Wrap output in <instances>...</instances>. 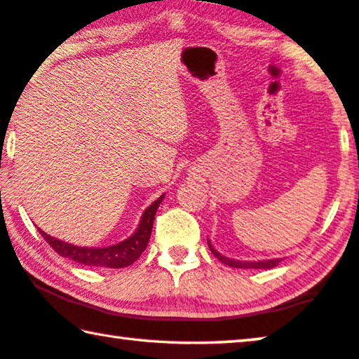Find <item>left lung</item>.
I'll return each mask as SVG.
<instances>
[{"label": "left lung", "mask_w": 359, "mask_h": 359, "mask_svg": "<svg viewBox=\"0 0 359 359\" xmlns=\"http://www.w3.org/2000/svg\"><path fill=\"white\" fill-rule=\"evenodd\" d=\"M208 244L210 252L215 255V257L222 261L223 264L231 266V267H239V269H272V267L278 266L280 263V258H274V259H263V261H239V259H231L228 257H223L222 253H218L214 247H212L210 241L208 239Z\"/></svg>", "instance_id": "left-lung-1"}]
</instances>
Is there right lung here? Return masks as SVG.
<instances>
[{
	"label": "right lung",
	"instance_id": "obj_1",
	"mask_svg": "<svg viewBox=\"0 0 359 359\" xmlns=\"http://www.w3.org/2000/svg\"><path fill=\"white\" fill-rule=\"evenodd\" d=\"M165 198V194H161L160 198L150 204V208L144 210L141 222H139L137 229L133 233L128 239L123 242H118V244L111 245V247H101V248H93V247H77L68 244V242L58 241L52 236L46 234L44 231L39 233L42 238L47 241V244L50 245L53 250H55L60 257L69 258L76 261L79 264L83 266H95V267H112V269H120V267H126L135 263V261L141 257L145 247L149 244L150 234H151V226H154L155 214L160 203Z\"/></svg>",
	"mask_w": 359,
	"mask_h": 359
}]
</instances>
